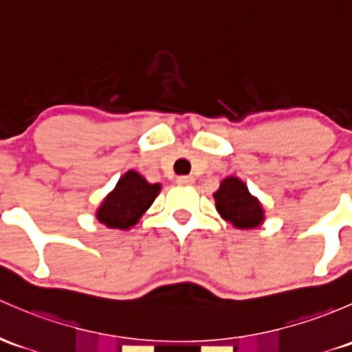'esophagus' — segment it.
I'll return each instance as SVG.
<instances>
[{
    "label": "esophagus",
    "mask_w": 352,
    "mask_h": 352,
    "mask_svg": "<svg viewBox=\"0 0 352 352\" xmlns=\"http://www.w3.org/2000/svg\"><path fill=\"white\" fill-rule=\"evenodd\" d=\"M177 184H179V186H192V184H194V179H192L190 175H180L177 177Z\"/></svg>",
    "instance_id": "1"
}]
</instances>
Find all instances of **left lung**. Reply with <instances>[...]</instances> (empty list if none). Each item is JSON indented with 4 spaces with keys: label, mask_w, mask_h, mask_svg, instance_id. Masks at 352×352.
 <instances>
[{
    "label": "left lung",
    "mask_w": 352,
    "mask_h": 352,
    "mask_svg": "<svg viewBox=\"0 0 352 352\" xmlns=\"http://www.w3.org/2000/svg\"><path fill=\"white\" fill-rule=\"evenodd\" d=\"M214 199L221 216L236 228H256L263 221V207L236 177L223 180L219 190L214 194Z\"/></svg>",
    "instance_id": "1"
}]
</instances>
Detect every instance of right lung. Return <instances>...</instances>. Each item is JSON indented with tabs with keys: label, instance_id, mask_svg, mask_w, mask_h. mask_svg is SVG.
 Returning <instances> with one entry per match:
<instances>
[{
	"label": "right lung",
	"instance_id": "obj_1",
	"mask_svg": "<svg viewBox=\"0 0 352 352\" xmlns=\"http://www.w3.org/2000/svg\"><path fill=\"white\" fill-rule=\"evenodd\" d=\"M160 192V184H148L140 173H124L98 210V219L111 229H129L140 221Z\"/></svg>",
	"mask_w": 352,
	"mask_h": 352
}]
</instances>
